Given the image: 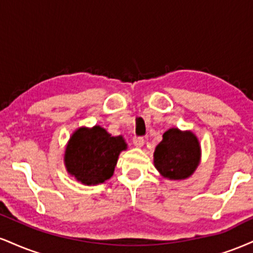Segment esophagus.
<instances>
[{
	"label": "esophagus",
	"mask_w": 253,
	"mask_h": 253,
	"mask_svg": "<svg viewBox=\"0 0 253 253\" xmlns=\"http://www.w3.org/2000/svg\"><path fill=\"white\" fill-rule=\"evenodd\" d=\"M133 144H134V146L135 147H142V146H144V144H145V140L141 138V136H134V138H133Z\"/></svg>",
	"instance_id": "1"
}]
</instances>
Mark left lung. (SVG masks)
I'll list each match as a JSON object with an SVG mask.
<instances>
[{"label":"left lung","instance_id":"left-lung-1","mask_svg":"<svg viewBox=\"0 0 253 253\" xmlns=\"http://www.w3.org/2000/svg\"><path fill=\"white\" fill-rule=\"evenodd\" d=\"M202 160L199 139L192 130L167 129L153 153L154 167L167 180H185L196 172Z\"/></svg>","mask_w":253,"mask_h":253}]
</instances>
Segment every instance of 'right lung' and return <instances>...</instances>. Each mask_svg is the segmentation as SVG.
<instances>
[{"label":"right lung","mask_w":253,"mask_h":253,"mask_svg":"<svg viewBox=\"0 0 253 253\" xmlns=\"http://www.w3.org/2000/svg\"><path fill=\"white\" fill-rule=\"evenodd\" d=\"M127 150L123 135H112L103 127H79L73 132L63 154L66 171L77 181L94 186L113 175L119 156Z\"/></svg>","instance_id":"add662e5"}]
</instances>
